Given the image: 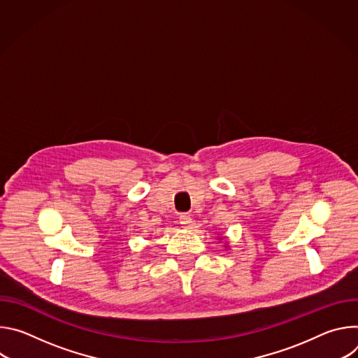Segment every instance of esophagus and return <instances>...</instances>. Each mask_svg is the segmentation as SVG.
I'll use <instances>...</instances> for the list:
<instances>
[{
    "label": "esophagus",
    "instance_id": "1",
    "mask_svg": "<svg viewBox=\"0 0 358 358\" xmlns=\"http://www.w3.org/2000/svg\"><path fill=\"white\" fill-rule=\"evenodd\" d=\"M180 224L182 225V228L191 229V227H192V220H191V217H189L188 214H181V215H180Z\"/></svg>",
    "mask_w": 358,
    "mask_h": 358
}]
</instances>
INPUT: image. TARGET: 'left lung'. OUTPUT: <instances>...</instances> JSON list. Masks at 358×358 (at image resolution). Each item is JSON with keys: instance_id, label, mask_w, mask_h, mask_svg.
<instances>
[{"instance_id": "8db88e82", "label": "left lung", "mask_w": 358, "mask_h": 358, "mask_svg": "<svg viewBox=\"0 0 358 358\" xmlns=\"http://www.w3.org/2000/svg\"><path fill=\"white\" fill-rule=\"evenodd\" d=\"M218 239H222V238H218ZM225 248H228V243H225Z\"/></svg>"}]
</instances>
